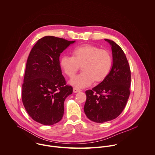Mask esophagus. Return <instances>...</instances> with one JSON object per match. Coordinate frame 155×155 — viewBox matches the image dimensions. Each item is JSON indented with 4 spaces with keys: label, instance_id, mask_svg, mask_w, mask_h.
Listing matches in <instances>:
<instances>
[{
    "label": "esophagus",
    "instance_id": "34e87169",
    "mask_svg": "<svg viewBox=\"0 0 155 155\" xmlns=\"http://www.w3.org/2000/svg\"><path fill=\"white\" fill-rule=\"evenodd\" d=\"M81 92L80 89H79L77 87H74L73 88V92L74 93H78V92Z\"/></svg>",
    "mask_w": 155,
    "mask_h": 155
}]
</instances>
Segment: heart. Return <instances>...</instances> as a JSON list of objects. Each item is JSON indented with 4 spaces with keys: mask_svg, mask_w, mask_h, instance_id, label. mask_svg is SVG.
Wrapping results in <instances>:
<instances>
[{
    "mask_svg": "<svg viewBox=\"0 0 155 155\" xmlns=\"http://www.w3.org/2000/svg\"><path fill=\"white\" fill-rule=\"evenodd\" d=\"M73 57L63 56L60 64L66 75L71 78L81 66L83 71L69 81V84L77 88L91 86L94 81L99 83L104 80L109 74L112 66L110 53L98 47L84 44L75 48Z\"/></svg>",
    "mask_w": 155,
    "mask_h": 155,
    "instance_id": "obj_1",
    "label": "heart"
}]
</instances>
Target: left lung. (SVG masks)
Returning a JSON list of instances; mask_svg holds the SVG:
<instances>
[{
  "instance_id": "1",
  "label": "left lung",
  "mask_w": 155,
  "mask_h": 155,
  "mask_svg": "<svg viewBox=\"0 0 155 155\" xmlns=\"http://www.w3.org/2000/svg\"><path fill=\"white\" fill-rule=\"evenodd\" d=\"M111 47L113 66L106 77L92 90L86 91L84 107L89 119L104 123L117 117L123 111L130 94V71L122 49L114 41L105 39Z\"/></svg>"
}]
</instances>
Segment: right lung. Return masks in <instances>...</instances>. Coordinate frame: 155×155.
<instances>
[{
    "instance_id": "add662e5",
    "label": "right lung",
    "mask_w": 155,
    "mask_h": 155,
    "mask_svg": "<svg viewBox=\"0 0 155 155\" xmlns=\"http://www.w3.org/2000/svg\"><path fill=\"white\" fill-rule=\"evenodd\" d=\"M75 41L47 36L39 39L29 55L22 86V101L33 120L44 125L60 122L64 101L72 93L62 75L59 57Z\"/></svg>"
}]
</instances>
